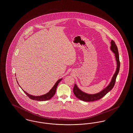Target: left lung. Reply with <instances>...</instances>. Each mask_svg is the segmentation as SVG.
I'll return each instance as SVG.
<instances>
[{"label":"left lung","instance_id":"8db88e82","mask_svg":"<svg viewBox=\"0 0 133 133\" xmlns=\"http://www.w3.org/2000/svg\"><path fill=\"white\" fill-rule=\"evenodd\" d=\"M111 46H110V50L112 51V52L115 54L116 60L117 61V69L116 72L115 73L114 75H113L112 79L111 80V81L110 82L109 84L104 89H103L101 91H100L98 93L95 94H88L85 92H84L82 90H81L78 86L76 84H75L74 88H73V92L75 94V95L77 97L78 99L84 101V102H94L97 100L100 99L103 97L105 94H108L109 91H110L114 86L115 85L116 80L117 78V74L118 73V72L119 70V67H120V62L119 60V55L118 52V49L117 46L116 45L115 42L112 40L111 41Z\"/></svg>","mask_w":133,"mask_h":133}]
</instances>
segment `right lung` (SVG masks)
Wrapping results in <instances>:
<instances>
[{
  "mask_svg": "<svg viewBox=\"0 0 133 133\" xmlns=\"http://www.w3.org/2000/svg\"><path fill=\"white\" fill-rule=\"evenodd\" d=\"M62 78H61L60 79H59L56 83H55V85L52 87V88L46 94H45L44 95H40V96H34L31 95L30 94H28L26 92H25V91H24V90H23L24 91V92L29 97H30L31 99L32 100H36L37 101H48L56 93V89L57 86L59 84V83L62 80ZM17 83L18 84L17 81ZM19 85V84H18Z\"/></svg>",
  "mask_w": 133,
  "mask_h": 133,
  "instance_id": "add662e5",
  "label": "right lung"
}]
</instances>
